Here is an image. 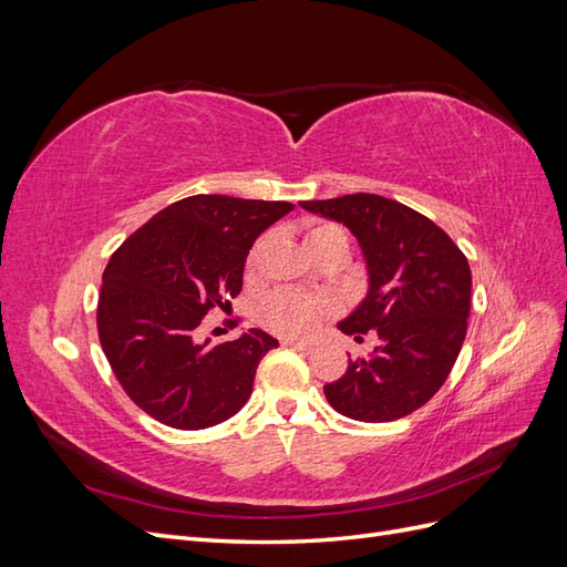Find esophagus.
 <instances>
[{
	"label": "esophagus",
	"mask_w": 567,
	"mask_h": 567,
	"mask_svg": "<svg viewBox=\"0 0 567 567\" xmlns=\"http://www.w3.org/2000/svg\"><path fill=\"white\" fill-rule=\"evenodd\" d=\"M286 348H293V350H302V352H312L315 350V342H307V340H298V338H284L281 340Z\"/></svg>",
	"instance_id": "esophagus-1"
}]
</instances>
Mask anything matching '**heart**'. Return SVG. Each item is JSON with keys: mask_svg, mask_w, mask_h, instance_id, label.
<instances>
[{"mask_svg": "<svg viewBox=\"0 0 567 567\" xmlns=\"http://www.w3.org/2000/svg\"><path fill=\"white\" fill-rule=\"evenodd\" d=\"M333 231H340V229L331 225H317L307 231V244L317 241L321 236H329ZM252 265H255V252L250 255L248 269H252ZM329 312L331 307L326 300L296 293V290H277V293L265 298L260 307V323L271 333H279L286 338H302V336H310Z\"/></svg>", "mask_w": 567, "mask_h": 567, "instance_id": "b5f03b06", "label": "heart"}]
</instances>
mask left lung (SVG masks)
Returning <instances> with one entry per match:
<instances>
[{
  "label": "left lung",
  "mask_w": 567,
  "mask_h": 567,
  "mask_svg": "<svg viewBox=\"0 0 567 567\" xmlns=\"http://www.w3.org/2000/svg\"><path fill=\"white\" fill-rule=\"evenodd\" d=\"M340 221L362 248L367 298L338 323L354 340L375 331L371 357L354 359L323 394L338 414L385 423L421 409L447 381L466 338L471 267L433 219L375 194L300 200Z\"/></svg>",
  "instance_id": "8db88e82"
}]
</instances>
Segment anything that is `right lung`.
<instances>
[{
    "mask_svg": "<svg viewBox=\"0 0 567 567\" xmlns=\"http://www.w3.org/2000/svg\"><path fill=\"white\" fill-rule=\"evenodd\" d=\"M286 200L188 196L153 215L104 271L96 326L130 400L177 431H203L248 402L260 359L279 340L250 329L210 346L198 326L241 293L255 238L293 210Z\"/></svg>",
    "mask_w": 567,
    "mask_h": 567,
    "instance_id": "add662e5",
    "label": "right lung"
}]
</instances>
